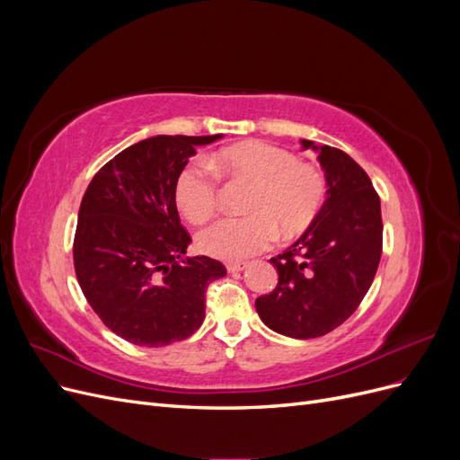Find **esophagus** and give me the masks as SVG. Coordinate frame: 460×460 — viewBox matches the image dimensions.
Here are the masks:
<instances>
[{"label":"esophagus","mask_w":460,"mask_h":460,"mask_svg":"<svg viewBox=\"0 0 460 460\" xmlns=\"http://www.w3.org/2000/svg\"><path fill=\"white\" fill-rule=\"evenodd\" d=\"M245 267H247L245 261H230V262H226L228 272H240V270H243Z\"/></svg>","instance_id":"1"}]
</instances>
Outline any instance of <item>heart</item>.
Returning <instances> with one entry per match:
<instances>
[{
  "label": "heart",
  "instance_id": "b5f03b06",
  "mask_svg": "<svg viewBox=\"0 0 460 460\" xmlns=\"http://www.w3.org/2000/svg\"><path fill=\"white\" fill-rule=\"evenodd\" d=\"M178 174L174 199L188 220L203 222L218 207V176L253 184L245 217H228L199 232L198 245L208 257L240 261L267 249L274 235L291 240L311 228L326 201L328 182L314 164L267 142H243Z\"/></svg>",
  "mask_w": 460,
  "mask_h": 460
}]
</instances>
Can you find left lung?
<instances>
[{"label":"left lung","instance_id":"1","mask_svg":"<svg viewBox=\"0 0 460 460\" xmlns=\"http://www.w3.org/2000/svg\"><path fill=\"white\" fill-rule=\"evenodd\" d=\"M301 144L318 151L328 198L311 228L270 259L278 284L255 307L274 332L311 340L336 330L365 299L380 264L384 225L380 196L363 166L338 147Z\"/></svg>","mask_w":460,"mask_h":460}]
</instances>
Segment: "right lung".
Returning <instances> with one entry per match:
<instances>
[{
  "instance_id": "add662e5",
  "label": "right lung",
  "mask_w": 460,
  "mask_h": 460,
  "mask_svg": "<svg viewBox=\"0 0 460 460\" xmlns=\"http://www.w3.org/2000/svg\"><path fill=\"white\" fill-rule=\"evenodd\" d=\"M215 136H155L105 163L82 198L75 272L102 323L134 345L182 341L205 318V291L226 276L211 257H186L174 184L196 146Z\"/></svg>"
}]
</instances>
